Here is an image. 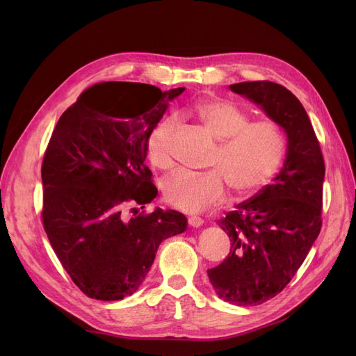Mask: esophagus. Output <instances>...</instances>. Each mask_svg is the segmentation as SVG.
Here are the masks:
<instances>
[{"label":"esophagus","instance_id":"esophagus-1","mask_svg":"<svg viewBox=\"0 0 356 356\" xmlns=\"http://www.w3.org/2000/svg\"><path fill=\"white\" fill-rule=\"evenodd\" d=\"M188 224L191 225V227H200V225L203 224V220L200 217H196V215H190Z\"/></svg>","mask_w":356,"mask_h":356}]
</instances>
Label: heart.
<instances>
[{
  "mask_svg": "<svg viewBox=\"0 0 356 356\" xmlns=\"http://www.w3.org/2000/svg\"><path fill=\"white\" fill-rule=\"evenodd\" d=\"M190 111L220 143L209 160L211 170H177L165 179L163 196L172 208L200 212L224 197L225 186L234 196L245 197L272 179L286 149L281 126L272 120L250 122L248 113L221 99H202ZM174 131L175 120L168 117L148 135L147 157L157 169L172 166Z\"/></svg>",
  "mask_w": 356,
  "mask_h": 356,
  "instance_id": "obj_1",
  "label": "heart"
}]
</instances>
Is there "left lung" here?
I'll use <instances>...</instances> for the list:
<instances>
[{
  "instance_id": "1",
  "label": "left lung",
  "mask_w": 356,
  "mask_h": 356,
  "mask_svg": "<svg viewBox=\"0 0 356 356\" xmlns=\"http://www.w3.org/2000/svg\"><path fill=\"white\" fill-rule=\"evenodd\" d=\"M260 105L288 138L284 168L272 184L227 212L218 222L230 252L208 276L220 298L232 305H261L289 284L322 225L325 163L305 106L273 81L230 84Z\"/></svg>"
}]
</instances>
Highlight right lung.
<instances>
[{"label": "right lung", "instance_id": "1", "mask_svg": "<svg viewBox=\"0 0 356 356\" xmlns=\"http://www.w3.org/2000/svg\"><path fill=\"white\" fill-rule=\"evenodd\" d=\"M143 83L106 81L86 89L53 129L41 165V218L72 282L95 300L134 294L157 248L187 229L178 211L138 213L157 196L145 166L147 139L168 101Z\"/></svg>", "mask_w": 356, "mask_h": 356}]
</instances>
